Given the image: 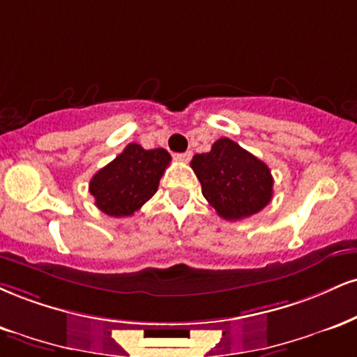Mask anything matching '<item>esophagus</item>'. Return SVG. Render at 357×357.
I'll list each match as a JSON object with an SVG mask.
<instances>
[{"instance_id":"34e87169","label":"esophagus","mask_w":357,"mask_h":357,"mask_svg":"<svg viewBox=\"0 0 357 357\" xmlns=\"http://www.w3.org/2000/svg\"><path fill=\"white\" fill-rule=\"evenodd\" d=\"M191 156H192V153H191V151H186V153H178V154H174L176 161H181V162H188V161L191 160Z\"/></svg>"}]
</instances>
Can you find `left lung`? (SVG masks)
I'll list each match as a JSON object with an SVG mask.
<instances>
[{"instance_id":"left-lung-1","label":"left lung","mask_w":357,"mask_h":357,"mask_svg":"<svg viewBox=\"0 0 357 357\" xmlns=\"http://www.w3.org/2000/svg\"><path fill=\"white\" fill-rule=\"evenodd\" d=\"M191 167L203 196L222 220L252 216L273 197L274 181L268 165L229 137L218 139L209 153L195 154Z\"/></svg>"}]
</instances>
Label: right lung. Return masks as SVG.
Masks as SVG:
<instances>
[{"mask_svg":"<svg viewBox=\"0 0 357 357\" xmlns=\"http://www.w3.org/2000/svg\"><path fill=\"white\" fill-rule=\"evenodd\" d=\"M171 156L166 149H144L131 143L109 165L101 167L89 181L94 204L108 216L135 214L151 199L160 186Z\"/></svg>","mask_w":357,"mask_h":357,"instance_id":"1","label":"right lung"}]
</instances>
